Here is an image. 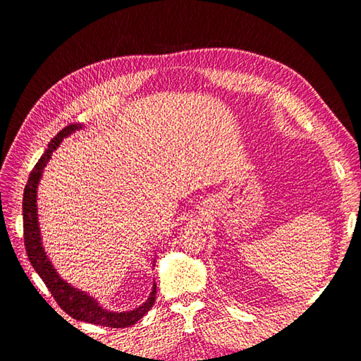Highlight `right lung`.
Segmentation results:
<instances>
[{"label": "right lung", "instance_id": "1", "mask_svg": "<svg viewBox=\"0 0 361 361\" xmlns=\"http://www.w3.org/2000/svg\"><path fill=\"white\" fill-rule=\"evenodd\" d=\"M82 129L81 123H72L61 129L60 133L51 140L48 145V149L45 154L42 155L39 162L30 173L28 182L24 190V200H23V214H24V241H25V250L28 259L31 262L32 268L36 269L40 279L45 283L52 297L56 298L57 304L66 312L69 316H72L76 321L89 322L94 325L102 326H111V329H126V326L134 325L137 321H140L143 316L150 310L152 305L155 302L157 295V285L154 283L152 286V292L146 302H143L134 310L128 312H111L104 309L102 305L97 302L89 293L73 288L71 283L63 280L57 269L54 268L51 260L47 255L45 248L42 245V236H40V227H39V218H37V187L42 179L43 169L47 167V164L51 159L52 152L56 150L63 138L69 137L75 130ZM155 265V259L154 264Z\"/></svg>", "mask_w": 361, "mask_h": 361}]
</instances>
